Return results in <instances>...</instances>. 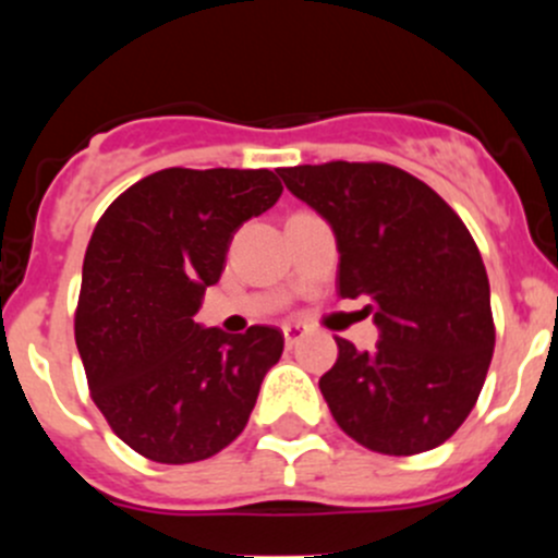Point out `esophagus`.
<instances>
[{
	"instance_id": "34e87169",
	"label": "esophagus",
	"mask_w": 558,
	"mask_h": 558,
	"mask_svg": "<svg viewBox=\"0 0 558 558\" xmlns=\"http://www.w3.org/2000/svg\"><path fill=\"white\" fill-rule=\"evenodd\" d=\"M305 335H307V329L302 324H286L283 326V337H286V345L289 348H294Z\"/></svg>"
}]
</instances>
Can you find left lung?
<instances>
[{"label": "left lung", "mask_w": 558, "mask_h": 558, "mask_svg": "<svg viewBox=\"0 0 558 558\" xmlns=\"http://www.w3.org/2000/svg\"><path fill=\"white\" fill-rule=\"evenodd\" d=\"M331 227L340 296L367 294L375 351L337 337L318 380L340 429L364 448L413 456L442 446L475 408L494 353L481 251L440 194L378 161L278 170Z\"/></svg>", "instance_id": "left-lung-1"}]
</instances>
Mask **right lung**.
<instances>
[{
  "mask_svg": "<svg viewBox=\"0 0 558 558\" xmlns=\"http://www.w3.org/2000/svg\"><path fill=\"white\" fill-rule=\"evenodd\" d=\"M269 170L170 167L123 191L83 258L75 340L110 429L161 464L216 456L245 429L283 331L194 320L234 232L278 202Z\"/></svg>",
  "mask_w": 558,
  "mask_h": 558,
  "instance_id": "right-lung-1",
  "label": "right lung"
}]
</instances>
